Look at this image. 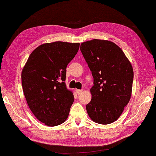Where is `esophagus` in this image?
<instances>
[{"mask_svg":"<svg viewBox=\"0 0 156 156\" xmlns=\"http://www.w3.org/2000/svg\"><path fill=\"white\" fill-rule=\"evenodd\" d=\"M76 91L78 94H81L83 92V90H76Z\"/></svg>","mask_w":156,"mask_h":156,"instance_id":"34e87169","label":"esophagus"}]
</instances>
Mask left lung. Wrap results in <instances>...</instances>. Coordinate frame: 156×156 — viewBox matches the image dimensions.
<instances>
[{"label": "left lung", "instance_id": "left-lung-1", "mask_svg": "<svg viewBox=\"0 0 156 156\" xmlns=\"http://www.w3.org/2000/svg\"><path fill=\"white\" fill-rule=\"evenodd\" d=\"M81 52L94 77L91 100L86 105L95 122L108 125L118 119L131 96L133 69L122 50L108 40L83 42Z\"/></svg>", "mask_w": 156, "mask_h": 156}]
</instances>
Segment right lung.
I'll return each mask as SVG.
<instances>
[{
	"label": "right lung",
	"instance_id": "1",
	"mask_svg": "<svg viewBox=\"0 0 156 156\" xmlns=\"http://www.w3.org/2000/svg\"><path fill=\"white\" fill-rule=\"evenodd\" d=\"M79 45L63 42L42 44L31 53L22 70V87L28 106L47 126L59 125L68 118L74 96L66 86V66Z\"/></svg>",
	"mask_w": 156,
	"mask_h": 156
}]
</instances>
